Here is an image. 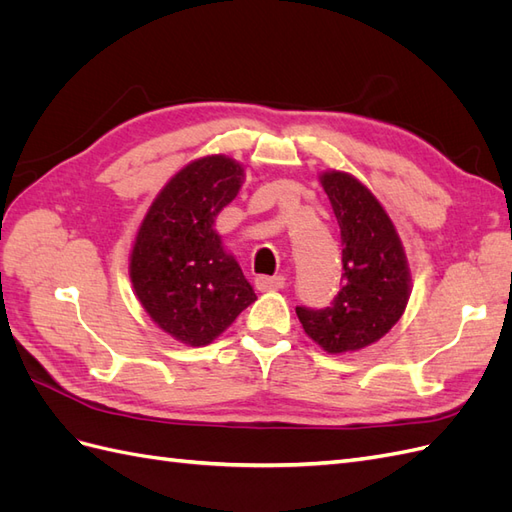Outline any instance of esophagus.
<instances>
[{
	"label": "esophagus",
	"instance_id": "34e87169",
	"mask_svg": "<svg viewBox=\"0 0 512 512\" xmlns=\"http://www.w3.org/2000/svg\"><path fill=\"white\" fill-rule=\"evenodd\" d=\"M258 290H280L286 286L284 275H256L254 280Z\"/></svg>",
	"mask_w": 512,
	"mask_h": 512
}]
</instances>
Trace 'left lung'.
I'll return each mask as SVG.
<instances>
[{
  "label": "left lung",
  "mask_w": 512,
  "mask_h": 512,
  "mask_svg": "<svg viewBox=\"0 0 512 512\" xmlns=\"http://www.w3.org/2000/svg\"><path fill=\"white\" fill-rule=\"evenodd\" d=\"M342 235V282L329 307H297L305 333L331 354L378 342L401 318L410 297L406 254L389 215L363 183L324 173Z\"/></svg>",
  "instance_id": "1"
}]
</instances>
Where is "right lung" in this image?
Segmentation results:
<instances>
[{
	"label": "right lung",
	"instance_id": "add662e5",
	"mask_svg": "<svg viewBox=\"0 0 512 512\" xmlns=\"http://www.w3.org/2000/svg\"><path fill=\"white\" fill-rule=\"evenodd\" d=\"M241 179V164L224 156L188 164L153 200L136 235L130 262L136 297L153 322L183 344H211L256 301L213 230Z\"/></svg>",
	"mask_w": 512,
	"mask_h": 512
}]
</instances>
